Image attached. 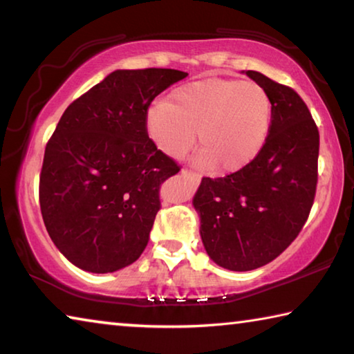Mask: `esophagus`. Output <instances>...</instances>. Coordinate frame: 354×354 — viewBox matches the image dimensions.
I'll return each instance as SVG.
<instances>
[{
    "mask_svg": "<svg viewBox=\"0 0 354 354\" xmlns=\"http://www.w3.org/2000/svg\"><path fill=\"white\" fill-rule=\"evenodd\" d=\"M181 175L184 176V178H187V179H190L192 183L194 184H198L200 181H201V176L200 175H196V173H194V171H189V170H183L181 171Z\"/></svg>",
    "mask_w": 354,
    "mask_h": 354,
    "instance_id": "1",
    "label": "esophagus"
}]
</instances>
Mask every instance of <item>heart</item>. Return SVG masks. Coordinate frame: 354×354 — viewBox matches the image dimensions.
I'll list each match as a JSON object with an SVG mask.
<instances>
[{
    "instance_id": "heart-1",
    "label": "heart",
    "mask_w": 354,
    "mask_h": 354,
    "mask_svg": "<svg viewBox=\"0 0 354 354\" xmlns=\"http://www.w3.org/2000/svg\"><path fill=\"white\" fill-rule=\"evenodd\" d=\"M273 122L268 92L254 81L209 77L175 88L167 103L145 113V133L167 158L179 160L195 147V164L237 173L262 153Z\"/></svg>"
}]
</instances>
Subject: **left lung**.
Returning a JSON list of instances; mask_svg holds the SVG:
<instances>
[{
  "mask_svg": "<svg viewBox=\"0 0 354 354\" xmlns=\"http://www.w3.org/2000/svg\"><path fill=\"white\" fill-rule=\"evenodd\" d=\"M273 103V122L262 153L225 178H203L194 196L207 256L232 272L259 268L295 241L313 207L320 137L313 115L293 88L259 71Z\"/></svg>",
  "mask_w": 354,
  "mask_h": 354,
  "instance_id": "1",
  "label": "left lung"
}]
</instances>
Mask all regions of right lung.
<instances>
[{
    "instance_id": "1",
    "label": "right lung",
    "mask_w": 354,
    "mask_h": 354,
    "mask_svg": "<svg viewBox=\"0 0 354 354\" xmlns=\"http://www.w3.org/2000/svg\"><path fill=\"white\" fill-rule=\"evenodd\" d=\"M185 71L115 70L73 101L46 143L40 209L57 250L81 270L112 273L139 259L159 187L179 167L145 133L151 101Z\"/></svg>"
}]
</instances>
